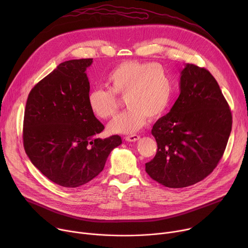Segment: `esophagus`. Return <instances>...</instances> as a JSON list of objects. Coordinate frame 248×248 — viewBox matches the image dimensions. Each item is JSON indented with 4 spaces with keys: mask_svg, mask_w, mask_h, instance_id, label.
<instances>
[{
    "mask_svg": "<svg viewBox=\"0 0 248 248\" xmlns=\"http://www.w3.org/2000/svg\"><path fill=\"white\" fill-rule=\"evenodd\" d=\"M139 138H140V136L137 135V134H131V135H128V136L124 137V139L126 141H128V142H134V141H137Z\"/></svg>",
    "mask_w": 248,
    "mask_h": 248,
    "instance_id": "1",
    "label": "esophagus"
}]
</instances>
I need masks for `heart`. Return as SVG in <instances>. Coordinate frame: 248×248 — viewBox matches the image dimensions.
I'll return each instance as SVG.
<instances>
[{
	"instance_id": "obj_1",
	"label": "heart",
	"mask_w": 248,
	"mask_h": 248,
	"mask_svg": "<svg viewBox=\"0 0 248 248\" xmlns=\"http://www.w3.org/2000/svg\"><path fill=\"white\" fill-rule=\"evenodd\" d=\"M107 84L110 91L90 90L87 105L95 118L108 120L118 109L115 95L124 97L127 109L110 123L108 130L111 133H132L144 125L147 118L150 121L159 119L167 111L172 95L169 74L155 62H123L111 70Z\"/></svg>"
}]
</instances>
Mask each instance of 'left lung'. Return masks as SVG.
Returning <instances> with one entry per match:
<instances>
[{
    "label": "left lung",
    "mask_w": 248,
    "mask_h": 248,
    "mask_svg": "<svg viewBox=\"0 0 248 248\" xmlns=\"http://www.w3.org/2000/svg\"><path fill=\"white\" fill-rule=\"evenodd\" d=\"M180 91L170 112L153 125L158 150L145 164L150 178L170 188L192 186L213 171L232 124L229 105L207 69L186 63Z\"/></svg>",
    "instance_id": "left-lung-1"
}]
</instances>
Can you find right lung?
<instances>
[{"mask_svg":"<svg viewBox=\"0 0 248 248\" xmlns=\"http://www.w3.org/2000/svg\"><path fill=\"white\" fill-rule=\"evenodd\" d=\"M93 59L60 63L30 91L24 111L23 145L31 163L53 183L78 187L104 169L122 144L113 135L97 137L104 125L87 105L86 69Z\"/></svg>","mask_w":248,"mask_h":248,"instance_id":"add662e5","label":"right lung"}]
</instances>
